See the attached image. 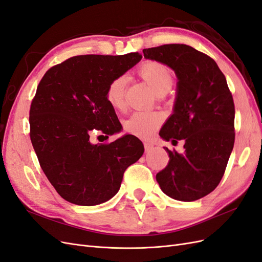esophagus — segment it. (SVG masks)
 <instances>
[{
  "mask_svg": "<svg viewBox=\"0 0 262 262\" xmlns=\"http://www.w3.org/2000/svg\"><path fill=\"white\" fill-rule=\"evenodd\" d=\"M153 147H154V145L148 143V142H145V143H144V149H145V152H148V150H150Z\"/></svg>",
  "mask_w": 262,
  "mask_h": 262,
  "instance_id": "obj_1",
  "label": "esophagus"
}]
</instances>
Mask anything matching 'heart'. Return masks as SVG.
I'll use <instances>...</instances> for the list:
<instances>
[{
	"label": "heart",
	"instance_id": "heart-1",
	"mask_svg": "<svg viewBox=\"0 0 262 262\" xmlns=\"http://www.w3.org/2000/svg\"><path fill=\"white\" fill-rule=\"evenodd\" d=\"M140 77L148 84L157 95L166 94L172 85V74L167 66L157 61H147L139 69ZM126 77L120 75L110 81L106 87L105 97L108 104L117 112L125 106ZM163 123V116L158 113H136L124 122V129L132 136L146 139Z\"/></svg>",
	"mask_w": 262,
	"mask_h": 262
}]
</instances>
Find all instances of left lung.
Returning <instances> with one entry per match:
<instances>
[{"instance_id":"1","label":"left lung","mask_w":262,"mask_h":262,"mask_svg":"<svg viewBox=\"0 0 262 262\" xmlns=\"http://www.w3.org/2000/svg\"><path fill=\"white\" fill-rule=\"evenodd\" d=\"M143 53L175 71L173 114L160 136L173 145L185 142L182 154L165 147L169 162L156 180L172 199H201L219 186L234 147L235 106L225 75L209 55L187 45H163Z\"/></svg>"}]
</instances>
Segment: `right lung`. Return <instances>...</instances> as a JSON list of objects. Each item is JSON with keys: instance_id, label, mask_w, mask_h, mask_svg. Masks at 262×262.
<instances>
[{"instance_id": "right-lung-1", "label": "right lung", "mask_w": 262, "mask_h": 262, "mask_svg": "<svg viewBox=\"0 0 262 262\" xmlns=\"http://www.w3.org/2000/svg\"><path fill=\"white\" fill-rule=\"evenodd\" d=\"M142 59L123 55H76L47 71L29 110L30 140L45 175L63 199L77 205L106 202L118 192L125 169L144 152L131 134L92 144L121 130L105 97L108 83ZM102 136V137H104Z\"/></svg>"}]
</instances>
